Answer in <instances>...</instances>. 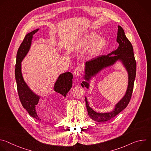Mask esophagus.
<instances>
[{
  "mask_svg": "<svg viewBox=\"0 0 151 151\" xmlns=\"http://www.w3.org/2000/svg\"><path fill=\"white\" fill-rule=\"evenodd\" d=\"M83 68L82 66H77L75 70H74V73L76 76H79L82 72H83Z\"/></svg>",
  "mask_w": 151,
  "mask_h": 151,
  "instance_id": "esophagus-1",
  "label": "esophagus"
}]
</instances>
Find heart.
<instances>
[{"label":"heart","mask_w":151,"mask_h":151,"mask_svg":"<svg viewBox=\"0 0 151 151\" xmlns=\"http://www.w3.org/2000/svg\"><path fill=\"white\" fill-rule=\"evenodd\" d=\"M97 37H98L97 34L95 33H91L86 37L85 40V44L87 45H90L95 41V40ZM106 41L104 38H100L99 40H98L93 47V48L92 50L93 54H98L104 47V46L106 45Z\"/></svg>","instance_id":"heart-1"}]
</instances>
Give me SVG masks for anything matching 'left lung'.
Segmentation results:
<instances>
[{"label":"left lung","instance_id":"obj_1","mask_svg":"<svg viewBox=\"0 0 151 151\" xmlns=\"http://www.w3.org/2000/svg\"><path fill=\"white\" fill-rule=\"evenodd\" d=\"M116 40L119 44V47L116 50L107 55H99L86 62L85 76L87 80L90 76L96 74L103 67L112 65L119 58L122 61L128 73V86L126 94L116 105L115 109L112 112L105 114L96 112L89 106L87 98L85 97L88 115L96 121L105 122L116 116L127 106L132 96L136 75V61L134 58L133 46L130 40L127 38L124 31L121 26H118ZM81 85L82 87L85 86L86 88H88V83L87 82H82Z\"/></svg>","mask_w":151,"mask_h":151}]
</instances>
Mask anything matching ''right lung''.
<instances>
[{
	"label": "right lung",
	"instance_id": "1",
	"mask_svg": "<svg viewBox=\"0 0 151 151\" xmlns=\"http://www.w3.org/2000/svg\"><path fill=\"white\" fill-rule=\"evenodd\" d=\"M38 30L36 29L27 34L21 44L17 54L15 75L18 94L21 104L31 116L40 121L41 119L38 116L36 111V106L38 104L39 97L29 88L23 80L21 71V62L29 50L32 36ZM72 79L73 75L70 72H66L60 75L54 86L55 91L60 94L63 97H65L72 87Z\"/></svg>",
	"mask_w": 151,
	"mask_h": 151
}]
</instances>
